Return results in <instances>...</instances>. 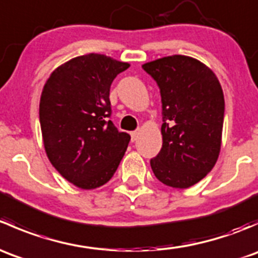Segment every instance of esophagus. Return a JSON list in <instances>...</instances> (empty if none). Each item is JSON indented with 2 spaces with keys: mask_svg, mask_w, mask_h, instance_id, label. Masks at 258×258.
Listing matches in <instances>:
<instances>
[{
  "mask_svg": "<svg viewBox=\"0 0 258 258\" xmlns=\"http://www.w3.org/2000/svg\"><path fill=\"white\" fill-rule=\"evenodd\" d=\"M139 136H140V131H134V132H131V140H132V142L136 141V140L139 139Z\"/></svg>",
  "mask_w": 258,
  "mask_h": 258,
  "instance_id": "esophagus-1",
  "label": "esophagus"
}]
</instances>
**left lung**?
<instances>
[{"instance_id": "left-lung-1", "label": "left lung", "mask_w": 258, "mask_h": 258, "mask_svg": "<svg viewBox=\"0 0 258 258\" xmlns=\"http://www.w3.org/2000/svg\"><path fill=\"white\" fill-rule=\"evenodd\" d=\"M157 82L162 101V148L151 160L158 181L194 186L217 162L225 98L212 70L194 57L173 54L142 64Z\"/></svg>"}]
</instances>
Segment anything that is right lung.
Segmentation results:
<instances>
[{
	"mask_svg": "<svg viewBox=\"0 0 258 258\" xmlns=\"http://www.w3.org/2000/svg\"><path fill=\"white\" fill-rule=\"evenodd\" d=\"M128 67L105 54H83L57 67L43 86L40 123L46 155L62 177L82 189L110 181L131 140L110 119L111 83Z\"/></svg>",
	"mask_w": 258,
	"mask_h": 258,
	"instance_id": "obj_1",
	"label": "right lung"
}]
</instances>
